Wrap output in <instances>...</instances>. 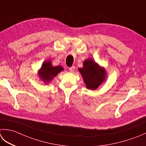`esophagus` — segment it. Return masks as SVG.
Masks as SVG:
<instances>
[{"label": "esophagus", "mask_w": 146, "mask_h": 146, "mask_svg": "<svg viewBox=\"0 0 146 146\" xmlns=\"http://www.w3.org/2000/svg\"><path fill=\"white\" fill-rule=\"evenodd\" d=\"M75 66H71L69 68V70H70V72H73L74 70H75Z\"/></svg>", "instance_id": "1"}]
</instances>
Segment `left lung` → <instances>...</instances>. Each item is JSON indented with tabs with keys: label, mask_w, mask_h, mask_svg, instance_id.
<instances>
[{
	"label": "left lung",
	"mask_w": 146,
	"mask_h": 146,
	"mask_svg": "<svg viewBox=\"0 0 146 146\" xmlns=\"http://www.w3.org/2000/svg\"><path fill=\"white\" fill-rule=\"evenodd\" d=\"M78 71L86 88L91 90H96L106 79L107 73L105 68L92 59H85L83 62V67L78 68Z\"/></svg>",
	"instance_id": "8db88e82"
}]
</instances>
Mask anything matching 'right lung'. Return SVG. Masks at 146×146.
I'll use <instances>...</instances> for the list:
<instances>
[{"label":"right lung","instance_id":"right-lung-1","mask_svg":"<svg viewBox=\"0 0 146 146\" xmlns=\"http://www.w3.org/2000/svg\"><path fill=\"white\" fill-rule=\"evenodd\" d=\"M64 68L61 66H53L51 60H46L42 64L41 68L38 71L39 78L45 84H48L59 73L63 71Z\"/></svg>","mask_w":146,"mask_h":146}]
</instances>
